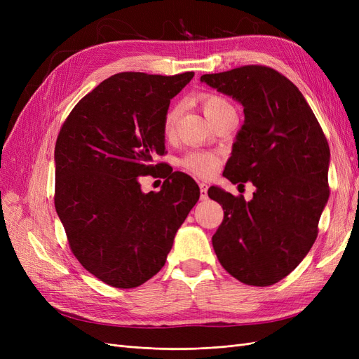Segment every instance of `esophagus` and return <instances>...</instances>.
<instances>
[{
  "label": "esophagus",
  "instance_id": "esophagus-1",
  "mask_svg": "<svg viewBox=\"0 0 359 359\" xmlns=\"http://www.w3.org/2000/svg\"><path fill=\"white\" fill-rule=\"evenodd\" d=\"M199 189H201V199L205 201L206 198H208V184L201 182L199 184Z\"/></svg>",
  "mask_w": 359,
  "mask_h": 359
}]
</instances>
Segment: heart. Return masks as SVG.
<instances>
[{
	"label": "heart",
	"mask_w": 359,
	"mask_h": 359,
	"mask_svg": "<svg viewBox=\"0 0 359 359\" xmlns=\"http://www.w3.org/2000/svg\"><path fill=\"white\" fill-rule=\"evenodd\" d=\"M198 100L202 106L206 118H208L211 123H214L215 119H219L222 115L233 111L232 104L219 94L201 93L198 95ZM180 115H181V104L180 103L170 104L165 116H163V132H165L166 136H170L173 133V130H175L180 119ZM220 163H222L220 156L211 153V151H199V149L190 151V153H187L181 158V166L186 170L191 172L193 175L201 177V178H208L214 175L217 169H219Z\"/></svg>",
	"instance_id": "heart-1"
}]
</instances>
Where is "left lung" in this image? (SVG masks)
Wrapping results in <instances>:
<instances>
[{
    "mask_svg": "<svg viewBox=\"0 0 359 359\" xmlns=\"http://www.w3.org/2000/svg\"><path fill=\"white\" fill-rule=\"evenodd\" d=\"M244 106L223 175L252 181V201L211 187L224 217L212 236L222 266L250 286H271L289 276L318 238L330 198V145L307 100L286 76L266 66H243L201 76Z\"/></svg>",
    "mask_w": 359,
    "mask_h": 359,
    "instance_id": "1",
    "label": "left lung"
}]
</instances>
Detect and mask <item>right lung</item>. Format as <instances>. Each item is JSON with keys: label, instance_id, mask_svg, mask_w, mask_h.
Returning a JSON list of instances; mask_svg holds the SVG:
<instances>
[{"label": "right lung", "instance_id": "1", "mask_svg": "<svg viewBox=\"0 0 359 359\" xmlns=\"http://www.w3.org/2000/svg\"><path fill=\"white\" fill-rule=\"evenodd\" d=\"M194 76L118 73L76 104L55 144V210L72 253L103 283L133 289L166 262L173 238L199 199L187 173L170 172L160 191L139 177L163 166V116Z\"/></svg>", "mask_w": 359, "mask_h": 359}]
</instances>
